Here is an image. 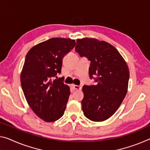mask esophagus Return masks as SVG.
I'll return each instance as SVG.
<instances>
[{"label":"esophagus","mask_w":150,"mask_h":150,"mask_svg":"<svg viewBox=\"0 0 150 150\" xmlns=\"http://www.w3.org/2000/svg\"><path fill=\"white\" fill-rule=\"evenodd\" d=\"M72 87L74 88L75 90H81L82 88V87L80 86V85H72Z\"/></svg>","instance_id":"1"}]
</instances>
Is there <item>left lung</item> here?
Listing matches in <instances>:
<instances>
[{
    "instance_id": "left-lung-1",
    "label": "left lung",
    "mask_w": 150,
    "mask_h": 150,
    "mask_svg": "<svg viewBox=\"0 0 150 150\" xmlns=\"http://www.w3.org/2000/svg\"><path fill=\"white\" fill-rule=\"evenodd\" d=\"M75 51L90 61L89 77L97 83L83 87V111L89 120L103 122L115 113L126 96L129 69L117 50L105 41L77 39Z\"/></svg>"
}]
</instances>
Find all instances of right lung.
Returning <instances> with one entry per match:
<instances>
[{"label":"right lung","mask_w":150,"mask_h":150,"mask_svg":"<svg viewBox=\"0 0 150 150\" xmlns=\"http://www.w3.org/2000/svg\"><path fill=\"white\" fill-rule=\"evenodd\" d=\"M75 45V40L52 38L32 47L26 55L21 86L30 108L45 122H55L65 112L69 87L63 77H55L61 73L63 57Z\"/></svg>","instance_id":"obj_1"}]
</instances>
